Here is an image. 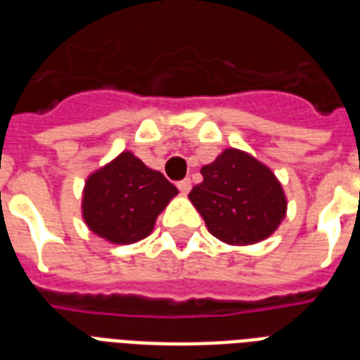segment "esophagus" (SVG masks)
<instances>
[{
    "label": "esophagus",
    "instance_id": "1",
    "mask_svg": "<svg viewBox=\"0 0 360 360\" xmlns=\"http://www.w3.org/2000/svg\"><path fill=\"white\" fill-rule=\"evenodd\" d=\"M191 186H192L191 179H183L177 183V188H179L181 194H188V192H191Z\"/></svg>",
    "mask_w": 360,
    "mask_h": 360
}]
</instances>
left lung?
<instances>
[{"instance_id":"obj_1","label":"left lung","mask_w":360,"mask_h":360,"mask_svg":"<svg viewBox=\"0 0 360 360\" xmlns=\"http://www.w3.org/2000/svg\"><path fill=\"white\" fill-rule=\"evenodd\" d=\"M203 181L191 191L192 205L207 230L228 245L267 239L285 217L282 185L271 169L239 149H226L202 168Z\"/></svg>"}]
</instances>
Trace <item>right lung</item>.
Here are the masks:
<instances>
[{
    "label": "right lung",
    "instance_id": "add662e5",
    "mask_svg": "<svg viewBox=\"0 0 360 360\" xmlns=\"http://www.w3.org/2000/svg\"><path fill=\"white\" fill-rule=\"evenodd\" d=\"M175 194L177 188L160 172L123 151L87 177L82 214L98 237L130 245L151 233L157 217Z\"/></svg>",
    "mask_w": 360,
    "mask_h": 360
}]
</instances>
